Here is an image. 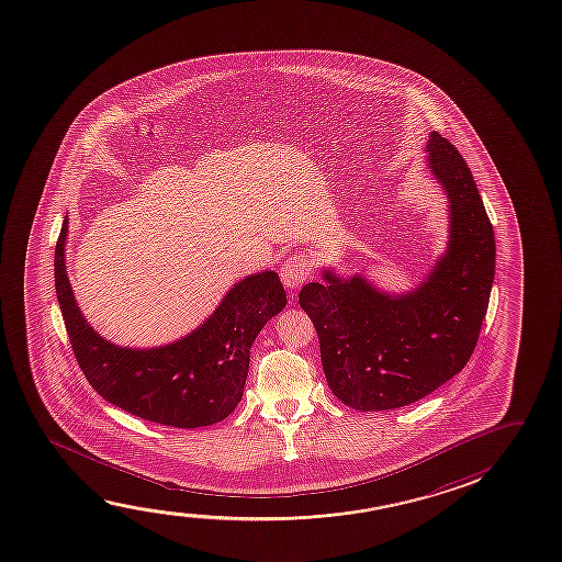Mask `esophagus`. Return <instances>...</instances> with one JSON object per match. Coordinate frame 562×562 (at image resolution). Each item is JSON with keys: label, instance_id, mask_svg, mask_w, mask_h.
Masks as SVG:
<instances>
[{"label": "esophagus", "instance_id": "esophagus-1", "mask_svg": "<svg viewBox=\"0 0 562 562\" xmlns=\"http://www.w3.org/2000/svg\"><path fill=\"white\" fill-rule=\"evenodd\" d=\"M313 260L307 252L290 255L280 267V278L288 290H295L312 277Z\"/></svg>", "mask_w": 562, "mask_h": 562}]
</instances>
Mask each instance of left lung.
Returning a JSON list of instances; mask_svg holds the SVG:
<instances>
[{"instance_id":"8db88e82","label":"left lung","mask_w":562,"mask_h":562,"mask_svg":"<svg viewBox=\"0 0 562 562\" xmlns=\"http://www.w3.org/2000/svg\"><path fill=\"white\" fill-rule=\"evenodd\" d=\"M428 164L448 192V252L413 294H381L363 278L305 284L300 305L317 330L328 387L356 411H389L430 395L465 368L494 280L493 224L458 147L428 139Z\"/></svg>"}]
</instances>
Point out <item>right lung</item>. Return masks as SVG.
Masks as SVG:
<instances>
[{
	"mask_svg": "<svg viewBox=\"0 0 562 562\" xmlns=\"http://www.w3.org/2000/svg\"><path fill=\"white\" fill-rule=\"evenodd\" d=\"M68 217L54 250L61 317L81 372L109 403L149 423L200 428L224 420L241 401L249 350L260 328L285 307L277 272L247 277L225 295L214 315L173 345L132 350L99 337L87 325L66 274Z\"/></svg>",
	"mask_w": 562,
	"mask_h": 562,
	"instance_id": "1",
	"label": "right lung"
}]
</instances>
